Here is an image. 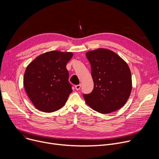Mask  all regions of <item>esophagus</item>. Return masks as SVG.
Wrapping results in <instances>:
<instances>
[{"label": "esophagus", "instance_id": "esophagus-1", "mask_svg": "<svg viewBox=\"0 0 159 159\" xmlns=\"http://www.w3.org/2000/svg\"><path fill=\"white\" fill-rule=\"evenodd\" d=\"M81 87V84H79V85H75V89L77 90H79Z\"/></svg>", "mask_w": 159, "mask_h": 159}]
</instances>
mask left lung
I'll list each match as a JSON object with an SVG mask.
<instances>
[{
	"label": "left lung",
	"instance_id": "left-lung-1",
	"mask_svg": "<svg viewBox=\"0 0 159 159\" xmlns=\"http://www.w3.org/2000/svg\"><path fill=\"white\" fill-rule=\"evenodd\" d=\"M91 66L93 91L83 94L86 103L94 110L107 114L122 107L129 98L131 75L128 64L116 53L99 48L85 54Z\"/></svg>",
	"mask_w": 159,
	"mask_h": 159
}]
</instances>
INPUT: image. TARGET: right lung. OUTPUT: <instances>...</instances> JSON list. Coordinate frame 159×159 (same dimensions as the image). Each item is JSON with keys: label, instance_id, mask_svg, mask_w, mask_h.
<instances>
[{"label": "right lung", "instance_id": "1", "mask_svg": "<svg viewBox=\"0 0 159 159\" xmlns=\"http://www.w3.org/2000/svg\"><path fill=\"white\" fill-rule=\"evenodd\" d=\"M72 56L71 52L52 51L38 56L27 66L25 89L38 110L53 112L65 104L72 92L66 69Z\"/></svg>", "mask_w": 159, "mask_h": 159}]
</instances>
